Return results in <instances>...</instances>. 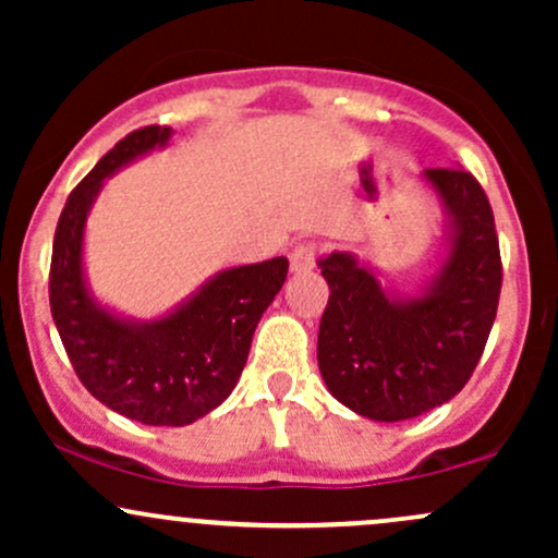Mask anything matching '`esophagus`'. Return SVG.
<instances>
[{"label": "esophagus", "instance_id": "obj_1", "mask_svg": "<svg viewBox=\"0 0 558 558\" xmlns=\"http://www.w3.org/2000/svg\"><path fill=\"white\" fill-rule=\"evenodd\" d=\"M319 246L317 243H299L291 252V270L293 272H306L317 265Z\"/></svg>", "mask_w": 558, "mask_h": 558}]
</instances>
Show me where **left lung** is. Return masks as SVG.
<instances>
[{
    "mask_svg": "<svg viewBox=\"0 0 558 558\" xmlns=\"http://www.w3.org/2000/svg\"><path fill=\"white\" fill-rule=\"evenodd\" d=\"M451 215V252L420 299H390L351 254L319 259L330 296L317 362L343 407L377 422L412 420L466 386L498 310L504 267L483 185L462 168L422 172Z\"/></svg>",
    "mask_w": 558,
    "mask_h": 558,
    "instance_id": "1",
    "label": "left lung"
}]
</instances>
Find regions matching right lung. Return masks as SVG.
I'll use <instances>...</instances> for the list:
<instances>
[{
  "label": "right lung",
  "mask_w": 558,
  "mask_h": 558,
  "mask_svg": "<svg viewBox=\"0 0 558 558\" xmlns=\"http://www.w3.org/2000/svg\"><path fill=\"white\" fill-rule=\"evenodd\" d=\"M172 128L128 133L70 191L54 230L49 306L75 375L94 399L144 425L181 427L228 399L246 364L262 312L286 283L275 257L220 272L189 304L157 323H125L94 304L83 283V226L101 181L162 146Z\"/></svg>",
  "instance_id": "add662e5"
}]
</instances>
